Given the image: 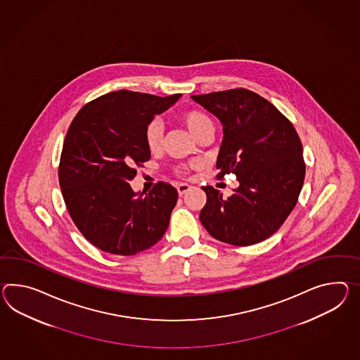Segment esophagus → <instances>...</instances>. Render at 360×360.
<instances>
[{"label": "esophagus", "instance_id": "34e87169", "mask_svg": "<svg viewBox=\"0 0 360 360\" xmlns=\"http://www.w3.org/2000/svg\"><path fill=\"white\" fill-rule=\"evenodd\" d=\"M190 188H191V186L187 184H179L176 186V190H178V193H179L181 196H182L184 193H187Z\"/></svg>", "mask_w": 360, "mask_h": 360}]
</instances>
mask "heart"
I'll return each instance as SVG.
<instances>
[{"mask_svg":"<svg viewBox=\"0 0 360 360\" xmlns=\"http://www.w3.org/2000/svg\"><path fill=\"white\" fill-rule=\"evenodd\" d=\"M178 120L184 126H186V129L191 132L195 138L202 136V134L213 131V121L211 117L199 109L182 112L178 115ZM144 141L150 152H158L162 148L164 130L161 123L158 121H150L147 123L144 129ZM176 172L179 174H186L187 167L182 165L176 169Z\"/></svg>","mask_w":360,"mask_h":360,"instance_id":"1","label":"heart"}]
</instances>
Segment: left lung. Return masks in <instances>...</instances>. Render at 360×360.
Masks as SVG:
<instances>
[{
  "label": "left lung",
  "instance_id": "left-lung-1",
  "mask_svg": "<svg viewBox=\"0 0 360 360\" xmlns=\"http://www.w3.org/2000/svg\"><path fill=\"white\" fill-rule=\"evenodd\" d=\"M222 124L217 178L236 174L239 186L222 199L204 186L202 226L217 240L251 245L273 236L298 202L306 164L292 123L264 97L245 88L193 95Z\"/></svg>",
  "mask_w": 360,
  "mask_h": 360
}]
</instances>
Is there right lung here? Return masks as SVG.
<instances>
[{"label": "right lung", "mask_w": 360, "mask_h": 360, "mask_svg": "<svg viewBox=\"0 0 360 360\" xmlns=\"http://www.w3.org/2000/svg\"><path fill=\"white\" fill-rule=\"evenodd\" d=\"M179 97L121 89L88 103L71 122L58 169L62 196L80 233L104 252L138 254L167 231L176 188L158 182L143 196L129 181L150 158L147 123Z\"/></svg>", "instance_id": "obj_1"}]
</instances>
